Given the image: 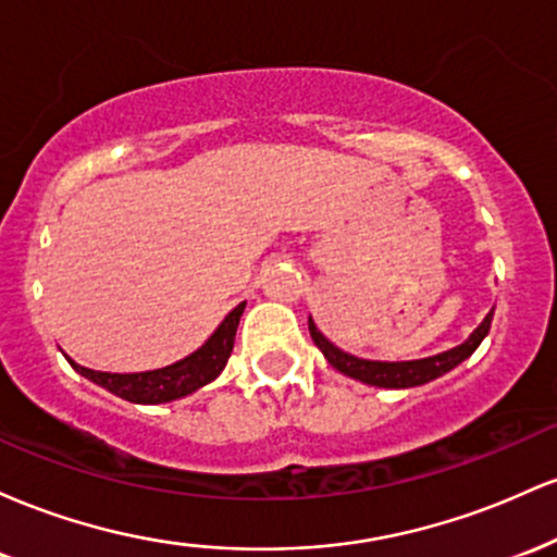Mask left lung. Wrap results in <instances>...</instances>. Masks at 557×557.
<instances>
[{
    "label": "left lung",
    "mask_w": 557,
    "mask_h": 557,
    "mask_svg": "<svg viewBox=\"0 0 557 557\" xmlns=\"http://www.w3.org/2000/svg\"><path fill=\"white\" fill-rule=\"evenodd\" d=\"M492 324V311L484 317V322L471 332L469 341L456 345V348L445 350V354L430 356V359H419V361H369V359H359V356H350L345 350L332 345L322 332L317 330L314 319L309 317V332H311V341L317 343V348L322 350L324 359L330 361V367H335L337 372L345 376H354V380L363 382V385H374V387H417L424 385V382L437 380L456 369L458 363L469 359L471 354L479 348V343L487 337Z\"/></svg>",
    "instance_id": "left-lung-1"
}]
</instances>
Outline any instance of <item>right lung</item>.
I'll list each match as a JSON object with an SVG mask.
<instances>
[{
  "instance_id": "obj_1",
  "label": "right lung",
  "mask_w": 557,
  "mask_h": 557,
  "mask_svg": "<svg viewBox=\"0 0 557 557\" xmlns=\"http://www.w3.org/2000/svg\"><path fill=\"white\" fill-rule=\"evenodd\" d=\"M246 309V304L235 306L230 314L222 319V324L212 332L207 343L201 348L194 350L185 359L170 363V367L154 369V372H136V374H112V372H94V369L81 367L73 359L70 367L75 372L86 376V380L96 382L110 393L117 395V398L131 400V403H170L177 398H185V395L196 393L198 387L209 385V382L220 376L222 369L233 354L235 343V330H238L240 314Z\"/></svg>"
}]
</instances>
